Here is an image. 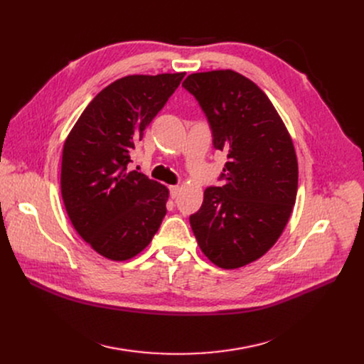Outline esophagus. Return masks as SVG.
I'll use <instances>...</instances> for the list:
<instances>
[{
	"label": "esophagus",
	"mask_w": 364,
	"mask_h": 364,
	"mask_svg": "<svg viewBox=\"0 0 364 364\" xmlns=\"http://www.w3.org/2000/svg\"><path fill=\"white\" fill-rule=\"evenodd\" d=\"M180 192H181V187H180V186H171V187H169V193H171V198H172V199L178 198Z\"/></svg>",
	"instance_id": "1"
}]
</instances>
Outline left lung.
<instances>
[{"label":"left lung","mask_w":364,"mask_h":364,"mask_svg":"<svg viewBox=\"0 0 364 364\" xmlns=\"http://www.w3.org/2000/svg\"><path fill=\"white\" fill-rule=\"evenodd\" d=\"M192 92L227 153L223 187H208L190 217L205 257L220 269L247 265L277 242L296 200L298 161L292 137L265 92L225 69L188 75Z\"/></svg>","instance_id":"obj_1"}]
</instances>
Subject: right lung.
Returning a JSON list of instances; mask_svg holds the SVG:
<instances>
[{
    "instance_id": "obj_1",
    "label": "right lung",
    "mask_w": 364,
    "mask_h": 364,
    "mask_svg": "<svg viewBox=\"0 0 364 364\" xmlns=\"http://www.w3.org/2000/svg\"><path fill=\"white\" fill-rule=\"evenodd\" d=\"M184 75L117 80L90 102L66 137L60 174L66 213L78 235L107 259L139 255L166 214L168 188L127 165Z\"/></svg>"
}]
</instances>
